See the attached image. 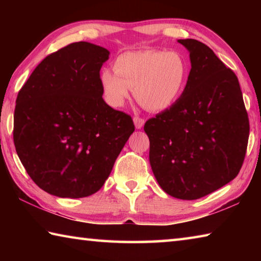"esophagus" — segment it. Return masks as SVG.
<instances>
[{
  "label": "esophagus",
  "instance_id": "obj_1",
  "mask_svg": "<svg viewBox=\"0 0 261 261\" xmlns=\"http://www.w3.org/2000/svg\"><path fill=\"white\" fill-rule=\"evenodd\" d=\"M134 123H135L136 129L139 130V129H141V127H143V125H144V120H143V118H139V117H135V118H134Z\"/></svg>",
  "mask_w": 261,
  "mask_h": 261
}]
</instances>
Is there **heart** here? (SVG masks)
Masks as SVG:
<instances>
[{
    "label": "heart",
    "mask_w": 261,
    "mask_h": 261,
    "mask_svg": "<svg viewBox=\"0 0 261 261\" xmlns=\"http://www.w3.org/2000/svg\"><path fill=\"white\" fill-rule=\"evenodd\" d=\"M114 71L100 73L107 103L121 107L134 90L137 101L152 112L169 108L179 98L188 77V64L176 51H129L114 62Z\"/></svg>",
    "instance_id": "heart-1"
}]
</instances>
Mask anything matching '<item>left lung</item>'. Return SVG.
Segmentation results:
<instances>
[{"label":"left lung","mask_w":261,"mask_h":261,"mask_svg":"<svg viewBox=\"0 0 261 261\" xmlns=\"http://www.w3.org/2000/svg\"><path fill=\"white\" fill-rule=\"evenodd\" d=\"M190 53L182 95L145 123L149 163L171 197L194 200L240 173L249 140V117L236 74L194 39L177 40Z\"/></svg>","instance_id":"obj_1"}]
</instances>
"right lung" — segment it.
Masks as SVG:
<instances>
[{"instance_id":"right-lung-1","label":"right lung","mask_w":261,"mask_h":261,"mask_svg":"<svg viewBox=\"0 0 261 261\" xmlns=\"http://www.w3.org/2000/svg\"><path fill=\"white\" fill-rule=\"evenodd\" d=\"M109 50L74 42L48 55L19 91L14 141L33 182L53 196L102 188L129 137L131 117L105 102L100 69Z\"/></svg>"}]
</instances>
